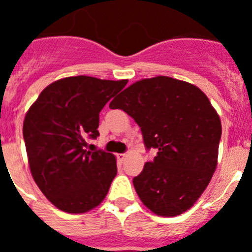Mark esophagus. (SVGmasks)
<instances>
[{
  "mask_svg": "<svg viewBox=\"0 0 252 252\" xmlns=\"http://www.w3.org/2000/svg\"><path fill=\"white\" fill-rule=\"evenodd\" d=\"M126 157H127V154H117V160L122 162L125 159H126Z\"/></svg>",
  "mask_w": 252,
  "mask_h": 252,
  "instance_id": "34e87169",
  "label": "esophagus"
}]
</instances>
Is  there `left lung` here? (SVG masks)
Here are the masks:
<instances>
[{"instance_id":"1","label":"left lung","mask_w":252,"mask_h":252,"mask_svg":"<svg viewBox=\"0 0 252 252\" xmlns=\"http://www.w3.org/2000/svg\"><path fill=\"white\" fill-rule=\"evenodd\" d=\"M110 107L136 121L146 149H158L132 180L142 203L164 217L188 211L217 168L222 126L208 97L194 84L159 75L131 84Z\"/></svg>"}]
</instances>
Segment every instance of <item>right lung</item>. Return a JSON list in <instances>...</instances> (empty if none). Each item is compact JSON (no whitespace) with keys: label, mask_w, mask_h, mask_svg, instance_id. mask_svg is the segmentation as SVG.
Instances as JSON below:
<instances>
[{"label":"right lung","mask_w":252,"mask_h":252,"mask_svg":"<svg viewBox=\"0 0 252 252\" xmlns=\"http://www.w3.org/2000/svg\"><path fill=\"white\" fill-rule=\"evenodd\" d=\"M127 84L87 75L49 84L26 112L22 132L35 183L57 208L86 213L95 208L117 174L113 154L87 151L98 136L99 112Z\"/></svg>","instance_id":"right-lung-1"}]
</instances>
